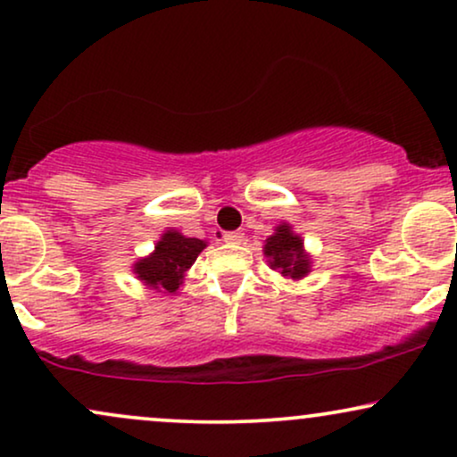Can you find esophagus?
Returning a JSON list of instances; mask_svg holds the SVG:
<instances>
[{
    "label": "esophagus",
    "mask_w": 457,
    "mask_h": 457,
    "mask_svg": "<svg viewBox=\"0 0 457 457\" xmlns=\"http://www.w3.org/2000/svg\"><path fill=\"white\" fill-rule=\"evenodd\" d=\"M224 241L230 245H239L245 241V235L241 230H233V233H224Z\"/></svg>",
    "instance_id": "esophagus-1"
}]
</instances>
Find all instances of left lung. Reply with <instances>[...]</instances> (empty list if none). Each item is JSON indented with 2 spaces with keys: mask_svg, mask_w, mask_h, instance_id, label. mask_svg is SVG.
<instances>
[{
  "mask_svg": "<svg viewBox=\"0 0 457 457\" xmlns=\"http://www.w3.org/2000/svg\"><path fill=\"white\" fill-rule=\"evenodd\" d=\"M262 252L269 267L284 278L303 279L312 273V254L303 245L301 235H296L288 222H279L273 228V235L264 239Z\"/></svg>",
  "mask_w": 457,
  "mask_h": 457,
  "instance_id": "8db88e82",
  "label": "left lung"
}]
</instances>
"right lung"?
Wrapping results in <instances>:
<instances>
[{"label":"right lung","instance_id":"obj_1","mask_svg":"<svg viewBox=\"0 0 457 457\" xmlns=\"http://www.w3.org/2000/svg\"><path fill=\"white\" fill-rule=\"evenodd\" d=\"M207 247V241L186 237L176 228H167L156 241L148 256L133 262L131 271L148 290L176 295L184 284L186 271L193 267L196 256Z\"/></svg>","mask_w":457,"mask_h":457}]
</instances>
